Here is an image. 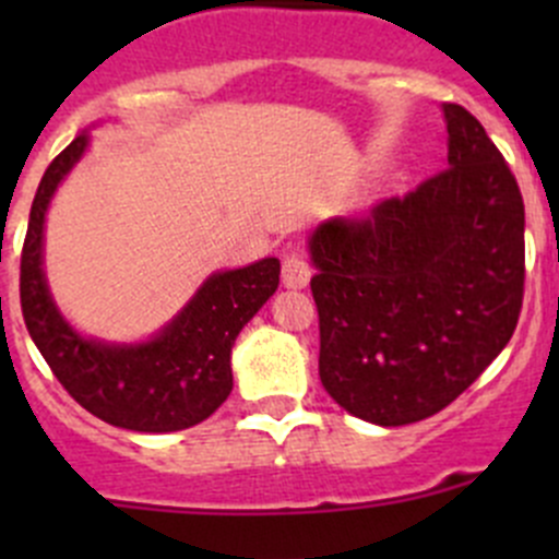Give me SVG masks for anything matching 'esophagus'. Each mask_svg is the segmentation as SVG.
Returning a JSON list of instances; mask_svg holds the SVG:
<instances>
[{
  "label": "esophagus",
  "mask_w": 559,
  "mask_h": 559,
  "mask_svg": "<svg viewBox=\"0 0 559 559\" xmlns=\"http://www.w3.org/2000/svg\"><path fill=\"white\" fill-rule=\"evenodd\" d=\"M281 281H284L286 289H306L308 281H311V264L302 253L289 251L281 264Z\"/></svg>",
  "instance_id": "34e87169"
}]
</instances>
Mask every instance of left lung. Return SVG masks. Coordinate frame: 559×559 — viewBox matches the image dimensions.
Segmentation results:
<instances>
[{"instance_id":"left-lung-1","label":"left lung","mask_w":559,"mask_h":559,"mask_svg":"<svg viewBox=\"0 0 559 559\" xmlns=\"http://www.w3.org/2000/svg\"><path fill=\"white\" fill-rule=\"evenodd\" d=\"M443 116L449 167L311 238L321 386L373 425L447 408L520 321V186L476 116L452 103Z\"/></svg>"}]
</instances>
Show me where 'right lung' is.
Masks as SVG:
<instances>
[{"label": "right lung", "mask_w": 559, "mask_h": 559, "mask_svg": "<svg viewBox=\"0 0 559 559\" xmlns=\"http://www.w3.org/2000/svg\"><path fill=\"white\" fill-rule=\"evenodd\" d=\"M78 134L37 186L21 251V311L32 341L75 403L107 425L175 432L200 425L233 392L235 337L278 289L281 262L262 259L205 281L165 332L140 346H107L78 335L56 311L43 275V222L56 186L86 151Z\"/></svg>", "instance_id": "right-lung-1"}]
</instances>
